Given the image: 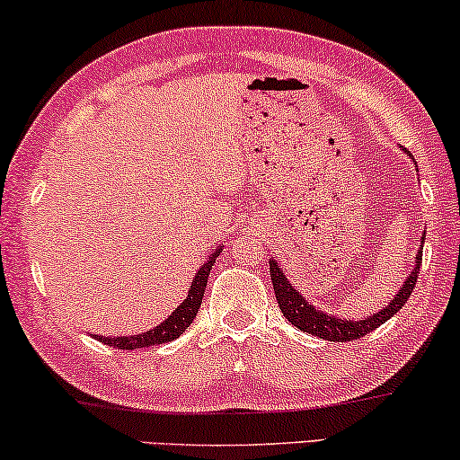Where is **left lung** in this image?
Segmentation results:
<instances>
[{"label": "left lung", "instance_id": "1", "mask_svg": "<svg viewBox=\"0 0 460 460\" xmlns=\"http://www.w3.org/2000/svg\"><path fill=\"white\" fill-rule=\"evenodd\" d=\"M422 244H425V238L420 241V249L419 253H416V264L412 268V272H410V277L405 279V283L399 288L397 296L393 297V300L386 304L380 313H376L372 317L361 319V321L338 319L323 313V310L314 308L313 304H308L306 297H304L300 291L288 281V277H285V272L279 268L277 261L270 260V279H272V288H274V296H277L279 308H281L283 317L288 319L291 325L306 333H313V336L317 338L332 340V342H347V340H357V338L367 336V333L376 330V327L383 325L385 321H389L399 308L405 306L408 297L412 296V291L416 288V279H419L420 264H422Z\"/></svg>", "mask_w": 460, "mask_h": 460}]
</instances>
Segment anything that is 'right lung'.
Returning a JSON list of instances; mask_svg holds the SVG:
<instances>
[{"label": "right lung", "instance_id": "add662e5", "mask_svg": "<svg viewBox=\"0 0 460 460\" xmlns=\"http://www.w3.org/2000/svg\"><path fill=\"white\" fill-rule=\"evenodd\" d=\"M222 252V247L216 249V253H211L199 272H196L192 288L188 291V297L183 300L179 306L172 310V314L169 319H164L163 323L154 327L150 332H143V333H135V336H94L101 342L107 344V347L118 349V350H135V349H146V347H156V344H164V342H172V340L181 336L183 332L188 330L190 323H192L196 313H199L202 296H205V288H207V279L208 272H211L213 264H216V258Z\"/></svg>", "mask_w": 460, "mask_h": 460}]
</instances>
